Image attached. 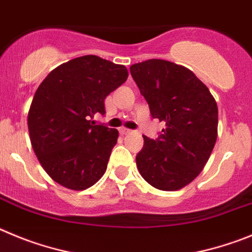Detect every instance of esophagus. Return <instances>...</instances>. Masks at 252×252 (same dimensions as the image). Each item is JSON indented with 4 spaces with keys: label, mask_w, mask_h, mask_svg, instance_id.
Returning a JSON list of instances; mask_svg holds the SVG:
<instances>
[{
    "label": "esophagus",
    "mask_w": 252,
    "mask_h": 252,
    "mask_svg": "<svg viewBox=\"0 0 252 252\" xmlns=\"http://www.w3.org/2000/svg\"><path fill=\"white\" fill-rule=\"evenodd\" d=\"M129 133H131L130 129H126V128H122L121 129V134L122 135H126V134H129Z\"/></svg>",
    "instance_id": "obj_1"
}]
</instances>
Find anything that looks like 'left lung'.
I'll return each instance as SVG.
<instances>
[{"mask_svg":"<svg viewBox=\"0 0 252 252\" xmlns=\"http://www.w3.org/2000/svg\"><path fill=\"white\" fill-rule=\"evenodd\" d=\"M130 74L152 117L165 123L156 139L143 135L138 171L153 187L177 191L191 183L210 158L217 139V104L191 70L171 61L138 63Z\"/></svg>","mask_w":252,"mask_h":252,"instance_id":"8db88e82","label":"left lung"}]
</instances>
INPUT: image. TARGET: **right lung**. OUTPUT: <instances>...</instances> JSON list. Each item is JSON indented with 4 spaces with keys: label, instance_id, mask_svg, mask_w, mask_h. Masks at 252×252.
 <instances>
[{
    "label": "right lung",
    "instance_id": "right-lung-1",
    "mask_svg": "<svg viewBox=\"0 0 252 252\" xmlns=\"http://www.w3.org/2000/svg\"><path fill=\"white\" fill-rule=\"evenodd\" d=\"M126 78L124 65L85 55L54 69L40 84L27 124L38 162L59 185L81 191L105 173L118 130L93 126L92 119L105 114L104 100Z\"/></svg>",
    "mask_w": 252,
    "mask_h": 252
}]
</instances>
